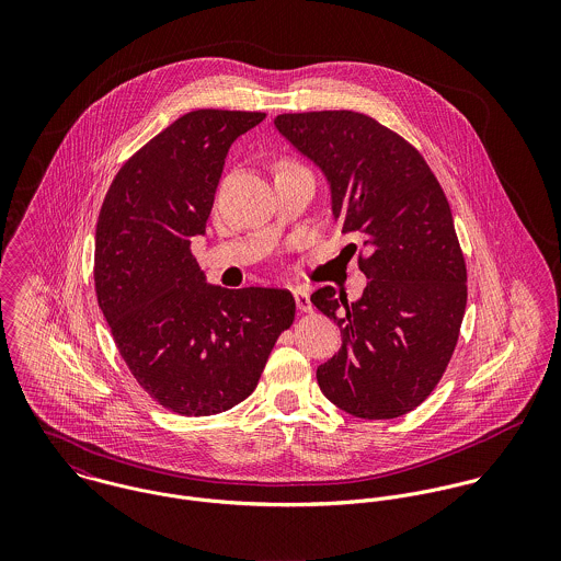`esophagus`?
<instances>
[{"label":"esophagus","mask_w":561,"mask_h":561,"mask_svg":"<svg viewBox=\"0 0 561 561\" xmlns=\"http://www.w3.org/2000/svg\"><path fill=\"white\" fill-rule=\"evenodd\" d=\"M294 298H296V307H298L302 313H313V305H311V298H309V289H307V287H296V289H294Z\"/></svg>","instance_id":"1"}]
</instances>
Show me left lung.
Returning <instances> with one entry per match:
<instances>
[{"label":"left lung","instance_id":"left-lung-1","mask_svg":"<svg viewBox=\"0 0 561 561\" xmlns=\"http://www.w3.org/2000/svg\"><path fill=\"white\" fill-rule=\"evenodd\" d=\"M274 127L320 168L332 218L367 248L358 300L330 285L311 296L343 341L318 367L321 393L360 419L401 416L443 378L467 309V265L447 196L421 153L371 116L278 114Z\"/></svg>","mask_w":561,"mask_h":561}]
</instances>
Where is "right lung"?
<instances>
[{
    "label": "right lung",
    "instance_id": "obj_1",
    "mask_svg": "<svg viewBox=\"0 0 561 561\" xmlns=\"http://www.w3.org/2000/svg\"><path fill=\"white\" fill-rule=\"evenodd\" d=\"M263 112L196 110L114 176L94 236V289L116 347L163 408L209 416L245 400L294 323L287 289L209 285L190 243L205 236L231 145Z\"/></svg>",
    "mask_w": 561,
    "mask_h": 561
}]
</instances>
